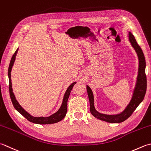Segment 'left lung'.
<instances>
[{
	"label": "left lung",
	"mask_w": 151,
	"mask_h": 151,
	"mask_svg": "<svg viewBox=\"0 0 151 151\" xmlns=\"http://www.w3.org/2000/svg\"><path fill=\"white\" fill-rule=\"evenodd\" d=\"M129 40H130L132 47L134 48L136 51L138 58H139V70H138V75L137 78V83L136 87L134 89V94L132 96L130 102L129 103L127 108L124 111L119 115H104L98 113L95 109L94 106V96L91 88L87 86V90L88 96L89 101H90V111L91 114L94 117L108 122L111 123H120L124 121L132 115V113L139 105L140 103L144 99L147 91V76L145 74V66L146 62L145 58L143 51L140 46L135 39L134 36L131 32H129Z\"/></svg>",
	"instance_id": "1"
}]
</instances>
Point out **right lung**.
<instances>
[{
	"mask_svg": "<svg viewBox=\"0 0 151 151\" xmlns=\"http://www.w3.org/2000/svg\"><path fill=\"white\" fill-rule=\"evenodd\" d=\"M18 50H19V49H17V50L15 51L14 54L13 55V56L12 57L10 65H9V68H8V78H9V91H10V96L12 102L13 104V106L15 107V109H16L18 112H19L23 116H24V117L28 120L29 121L33 123H36V124H53V123H56L60 121L61 120H63L64 118V116H66V112H67L68 100V98H69L70 93H71L72 89L73 88L74 85L76 83V82L73 83L70 85L69 86V87L67 88L66 93L64 94L62 105H61L60 109L58 110L57 112L54 113L53 115H51L50 116H48V117H43V116H40V117H35V116H31L19 105V104L18 103L17 100L15 99L13 91H12L11 71H12V66H13L14 63L15 62V57H16Z\"/></svg>",
	"mask_w": 151,
	"mask_h": 151,
	"instance_id": "1",
	"label": "right lung"
}]
</instances>
